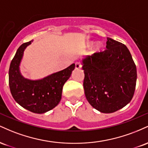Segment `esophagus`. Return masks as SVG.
<instances>
[{
	"mask_svg": "<svg viewBox=\"0 0 148 148\" xmlns=\"http://www.w3.org/2000/svg\"><path fill=\"white\" fill-rule=\"evenodd\" d=\"M81 67V64L79 62H76L75 63V68L76 69H80Z\"/></svg>",
	"mask_w": 148,
	"mask_h": 148,
	"instance_id": "obj_1",
	"label": "esophagus"
}]
</instances>
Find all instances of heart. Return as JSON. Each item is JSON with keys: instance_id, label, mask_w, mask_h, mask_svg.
<instances>
[{"instance_id": "obj_1", "label": "heart", "mask_w": 148, "mask_h": 148, "mask_svg": "<svg viewBox=\"0 0 148 148\" xmlns=\"http://www.w3.org/2000/svg\"><path fill=\"white\" fill-rule=\"evenodd\" d=\"M92 45V42H88V43H87V46L88 47H91ZM99 46H97L96 51H99Z\"/></svg>"}]
</instances>
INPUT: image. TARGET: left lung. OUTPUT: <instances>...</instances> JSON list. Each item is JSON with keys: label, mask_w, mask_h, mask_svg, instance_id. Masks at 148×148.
<instances>
[{"label": "left lung", "mask_w": 148, "mask_h": 148, "mask_svg": "<svg viewBox=\"0 0 148 148\" xmlns=\"http://www.w3.org/2000/svg\"><path fill=\"white\" fill-rule=\"evenodd\" d=\"M85 95L93 108L111 113L128 104L133 97L136 67L127 47L107 38L106 49L82 60Z\"/></svg>", "instance_id": "left-lung-1"}]
</instances>
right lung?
Returning <instances> with one entry per match:
<instances>
[{
	"label": "right lung",
	"instance_id": "add662e5",
	"mask_svg": "<svg viewBox=\"0 0 148 148\" xmlns=\"http://www.w3.org/2000/svg\"><path fill=\"white\" fill-rule=\"evenodd\" d=\"M32 42L23 43L16 51L10 66L9 86L12 95L20 106L33 113H44L60 102L62 87L70 77L75 64L43 79H25L20 72L19 65L23 51Z\"/></svg>",
	"mask_w": 148,
	"mask_h": 148
}]
</instances>
